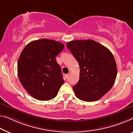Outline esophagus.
Returning a JSON list of instances; mask_svg holds the SVG:
<instances>
[{
	"instance_id": "esophagus-1",
	"label": "esophagus",
	"mask_w": 133,
	"mask_h": 133,
	"mask_svg": "<svg viewBox=\"0 0 133 133\" xmlns=\"http://www.w3.org/2000/svg\"><path fill=\"white\" fill-rule=\"evenodd\" d=\"M69 75H70V74H67V75H65V78H66V79H68L69 78Z\"/></svg>"
}]
</instances>
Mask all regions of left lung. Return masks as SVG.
<instances>
[{
  "label": "left lung",
  "mask_w": 133,
  "mask_h": 133,
  "mask_svg": "<svg viewBox=\"0 0 133 133\" xmlns=\"http://www.w3.org/2000/svg\"><path fill=\"white\" fill-rule=\"evenodd\" d=\"M66 46L80 69L78 82L73 87L75 94L85 102L99 100L115 82L117 67L114 55L106 47L91 39L69 42Z\"/></svg>",
  "instance_id": "left-lung-1"
}]
</instances>
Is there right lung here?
Listing matches in <instances>:
<instances>
[{
	"label": "right lung",
	"mask_w": 133,
	"mask_h": 133,
	"mask_svg": "<svg viewBox=\"0 0 133 133\" xmlns=\"http://www.w3.org/2000/svg\"><path fill=\"white\" fill-rule=\"evenodd\" d=\"M64 48L59 42L42 39L23 49L18 61V76L33 98L46 101L56 97L64 81L55 57Z\"/></svg>",
	"instance_id": "right-lung-1"
}]
</instances>
